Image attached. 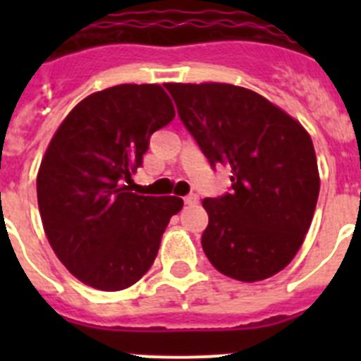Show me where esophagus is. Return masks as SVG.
<instances>
[{"label": "esophagus", "instance_id": "obj_1", "mask_svg": "<svg viewBox=\"0 0 361 361\" xmlns=\"http://www.w3.org/2000/svg\"><path fill=\"white\" fill-rule=\"evenodd\" d=\"M197 202H199V195H188V197H184V204H186V206H195Z\"/></svg>", "mask_w": 361, "mask_h": 361}]
</instances>
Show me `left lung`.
Listing matches in <instances>:
<instances>
[{
  "mask_svg": "<svg viewBox=\"0 0 361 361\" xmlns=\"http://www.w3.org/2000/svg\"><path fill=\"white\" fill-rule=\"evenodd\" d=\"M184 126L209 164L231 168V193L204 199L202 250L240 282L276 275L309 231L318 193L311 135L257 92L228 82H166Z\"/></svg>",
  "mask_w": 361,
  "mask_h": 361,
  "instance_id": "1",
  "label": "left lung"
}]
</instances>
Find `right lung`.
Here are the masks:
<instances>
[{"label":"right lung","mask_w":361,"mask_h":361,"mask_svg":"<svg viewBox=\"0 0 361 361\" xmlns=\"http://www.w3.org/2000/svg\"><path fill=\"white\" fill-rule=\"evenodd\" d=\"M173 117L161 85H117L82 99L54 133L37 206L54 253L86 286L121 291L141 280L183 209L178 197L132 193L149 137Z\"/></svg>","instance_id":"right-lung-1"}]
</instances>
